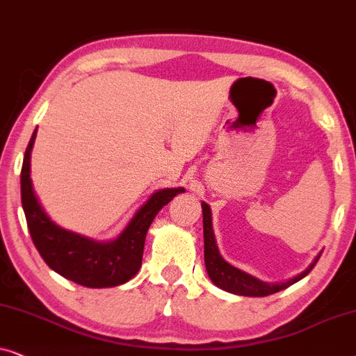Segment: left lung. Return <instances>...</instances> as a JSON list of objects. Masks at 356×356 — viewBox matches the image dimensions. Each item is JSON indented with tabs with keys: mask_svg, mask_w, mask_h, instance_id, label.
<instances>
[{
	"mask_svg": "<svg viewBox=\"0 0 356 356\" xmlns=\"http://www.w3.org/2000/svg\"><path fill=\"white\" fill-rule=\"evenodd\" d=\"M202 208H203V239H205V267H207L208 277H210L211 282L215 283L216 286H220L221 290L234 293V295H241V296L273 295V293L285 290V288L293 285V283H296L298 280H301V278H305L306 275L314 268V265L321 257V255H317L314 262H312L301 275H298V277L293 278V280H288L286 283H280V285H268V283L260 282L257 278L241 272L239 268H234L233 265H229L225 259L221 257L216 248L215 234H213L210 207H208L207 203H202Z\"/></svg>",
	"mask_w": 356,
	"mask_h": 356,
	"instance_id": "left-lung-1",
	"label": "left lung"
}]
</instances>
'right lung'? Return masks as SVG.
I'll list each match as a JSON object with an SVG mask.
<instances>
[{
  "label": "right lung",
  "instance_id": "add662e5",
  "mask_svg": "<svg viewBox=\"0 0 356 356\" xmlns=\"http://www.w3.org/2000/svg\"><path fill=\"white\" fill-rule=\"evenodd\" d=\"M37 129L24 153L21 200L32 243L51 270L88 288H108L127 283L138 273L145 239L161 208L184 188H164L151 195L115 241L96 243L56 226L37 202L31 182V151Z\"/></svg>",
  "mask_w": 356,
  "mask_h": 356
}]
</instances>
